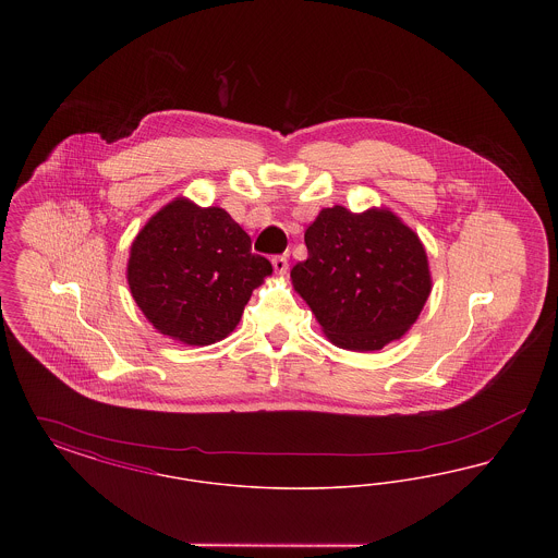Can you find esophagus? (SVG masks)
<instances>
[{
    "label": "esophagus",
    "mask_w": 558,
    "mask_h": 558,
    "mask_svg": "<svg viewBox=\"0 0 558 558\" xmlns=\"http://www.w3.org/2000/svg\"><path fill=\"white\" fill-rule=\"evenodd\" d=\"M271 266L276 269V274H287V269H289V259H287V255H276V257H271Z\"/></svg>",
    "instance_id": "esophagus-1"
}]
</instances>
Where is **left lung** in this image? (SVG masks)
<instances>
[{
  "instance_id": "left-lung-1",
  "label": "left lung",
  "mask_w": 558,
  "mask_h": 558,
  "mask_svg": "<svg viewBox=\"0 0 558 558\" xmlns=\"http://www.w3.org/2000/svg\"><path fill=\"white\" fill-rule=\"evenodd\" d=\"M305 244L292 284L335 345L383 349L423 312L430 292L425 246L393 213L324 209Z\"/></svg>"
}]
</instances>
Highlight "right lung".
<instances>
[{"label": "right lung", "instance_id": "obj_1", "mask_svg": "<svg viewBox=\"0 0 558 558\" xmlns=\"http://www.w3.org/2000/svg\"><path fill=\"white\" fill-rule=\"evenodd\" d=\"M271 274L266 257L217 207L173 201L135 236L128 266L133 299L167 337L211 345L228 337L253 289Z\"/></svg>", "mask_w": 558, "mask_h": 558}]
</instances>
